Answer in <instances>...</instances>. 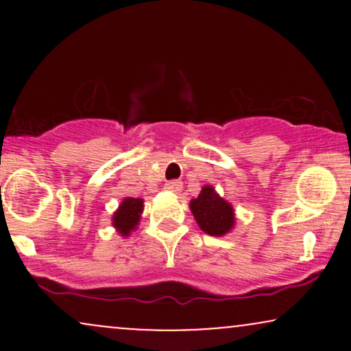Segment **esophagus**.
Wrapping results in <instances>:
<instances>
[{"mask_svg": "<svg viewBox=\"0 0 351 351\" xmlns=\"http://www.w3.org/2000/svg\"><path fill=\"white\" fill-rule=\"evenodd\" d=\"M165 188H167L168 191H171V193H180L181 188H183V183H181V181L173 180V181H168V183L165 184Z\"/></svg>", "mask_w": 351, "mask_h": 351, "instance_id": "obj_1", "label": "esophagus"}]
</instances>
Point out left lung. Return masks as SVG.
<instances>
[{
	"label": "left lung",
	"instance_id": "8db88e82",
	"mask_svg": "<svg viewBox=\"0 0 351 351\" xmlns=\"http://www.w3.org/2000/svg\"><path fill=\"white\" fill-rule=\"evenodd\" d=\"M189 209L201 231L209 236H226L234 229L236 213L232 204L217 195L215 186L204 184L198 198L189 201Z\"/></svg>",
	"mask_w": 351,
	"mask_h": 351
}]
</instances>
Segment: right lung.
Here are the masks:
<instances>
[{
    "label": "right lung",
    "mask_w": 351,
    "mask_h": 351,
    "mask_svg": "<svg viewBox=\"0 0 351 351\" xmlns=\"http://www.w3.org/2000/svg\"><path fill=\"white\" fill-rule=\"evenodd\" d=\"M143 213V199L142 198H123L119 208L112 215V226L122 237H128L138 228L140 219Z\"/></svg>",
    "instance_id": "add662e5"
}]
</instances>
